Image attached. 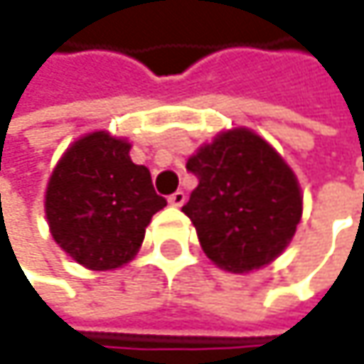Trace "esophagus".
<instances>
[{"instance_id": "esophagus-1", "label": "esophagus", "mask_w": 364, "mask_h": 364, "mask_svg": "<svg viewBox=\"0 0 364 364\" xmlns=\"http://www.w3.org/2000/svg\"><path fill=\"white\" fill-rule=\"evenodd\" d=\"M168 202H171V206H183V204H185V193H183V191L171 193V196H168Z\"/></svg>"}]
</instances>
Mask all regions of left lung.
I'll return each mask as SVG.
<instances>
[{
    "mask_svg": "<svg viewBox=\"0 0 364 364\" xmlns=\"http://www.w3.org/2000/svg\"><path fill=\"white\" fill-rule=\"evenodd\" d=\"M187 171L198 187L181 210L210 261L242 274L284 251L301 219V191L261 136L247 128L228 130L200 147Z\"/></svg>",
    "mask_w": 364,
    "mask_h": 364,
    "instance_id": "left-lung-1",
    "label": "left lung"
}]
</instances>
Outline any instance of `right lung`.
Instances as JSON below:
<instances>
[{"label":"right lung","instance_id":"1","mask_svg":"<svg viewBox=\"0 0 364 364\" xmlns=\"http://www.w3.org/2000/svg\"><path fill=\"white\" fill-rule=\"evenodd\" d=\"M130 145L107 132L75 141L56 164L46 217L52 238L77 263L113 269L139 251L151 217L166 206L151 175L128 156Z\"/></svg>","mask_w":364,"mask_h":364}]
</instances>
